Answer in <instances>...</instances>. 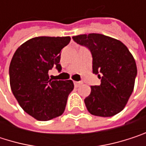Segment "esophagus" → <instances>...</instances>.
I'll return each mask as SVG.
<instances>
[{
    "instance_id": "1",
    "label": "esophagus",
    "mask_w": 146,
    "mask_h": 146,
    "mask_svg": "<svg viewBox=\"0 0 146 146\" xmlns=\"http://www.w3.org/2000/svg\"><path fill=\"white\" fill-rule=\"evenodd\" d=\"M80 84H82V82H81V81H74V85H75L76 87L79 86Z\"/></svg>"
}]
</instances>
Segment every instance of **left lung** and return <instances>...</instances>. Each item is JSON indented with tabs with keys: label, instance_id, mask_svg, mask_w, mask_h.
I'll use <instances>...</instances> for the list:
<instances>
[{
	"label": "left lung",
	"instance_id": "left-lung-1",
	"mask_svg": "<svg viewBox=\"0 0 146 146\" xmlns=\"http://www.w3.org/2000/svg\"><path fill=\"white\" fill-rule=\"evenodd\" d=\"M73 40L90 50L93 73L101 78V84L91 86L90 96L84 99L87 110L104 117L119 113L131 96L137 76L129 49L121 41L101 34L80 35Z\"/></svg>",
	"mask_w": 146,
	"mask_h": 146
}]
</instances>
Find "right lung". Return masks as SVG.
<instances>
[{
	"mask_svg": "<svg viewBox=\"0 0 146 146\" xmlns=\"http://www.w3.org/2000/svg\"><path fill=\"white\" fill-rule=\"evenodd\" d=\"M71 38L40 36L30 39L15 51L9 67L10 85L23 110L39 121L61 116L72 80H52L48 72L53 67L61 72V50Z\"/></svg>",
	"mask_w": 146,
	"mask_h": 146,
	"instance_id": "obj_1",
	"label": "right lung"
}]
</instances>
